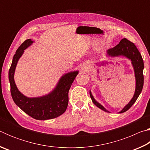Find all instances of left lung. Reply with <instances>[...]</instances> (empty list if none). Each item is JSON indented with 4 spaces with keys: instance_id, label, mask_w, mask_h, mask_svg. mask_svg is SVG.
Wrapping results in <instances>:
<instances>
[{
    "instance_id": "obj_1",
    "label": "left lung",
    "mask_w": 150,
    "mask_h": 150,
    "mask_svg": "<svg viewBox=\"0 0 150 150\" xmlns=\"http://www.w3.org/2000/svg\"><path fill=\"white\" fill-rule=\"evenodd\" d=\"M105 55L107 57H124L131 61V64L132 65L134 76H135L136 80V87L135 92H134L133 97L130 100L127 105L119 112L118 113H123L126 112L132 106L134 103L136 102L137 98H138L139 95L142 91L144 86V75H143V70H144V61L142 57L139 52L138 50L137 49L136 45L133 43L129 41L126 38L121 40V41L118 45H116L113 48H110L106 51ZM90 96L93 103L95 105L100 108L101 110L106 112H110L108 110L104 107V106L97 102L94 98L91 91H89Z\"/></svg>"
}]
</instances>
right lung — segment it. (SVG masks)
Wrapping results in <instances>:
<instances>
[{
	"mask_svg": "<svg viewBox=\"0 0 150 150\" xmlns=\"http://www.w3.org/2000/svg\"><path fill=\"white\" fill-rule=\"evenodd\" d=\"M34 42L31 39L26 40L18 47L14 55L8 72L11 93L14 103L27 115L36 120H50L57 118L65 112L69 102L68 93L69 88L78 75L79 71H72L63 74L54 89L46 95L35 97L25 96L16 87L14 73L17 63L23 55L24 50Z\"/></svg>",
	"mask_w": 150,
	"mask_h": 150,
	"instance_id": "1",
	"label": "right lung"
}]
</instances>
